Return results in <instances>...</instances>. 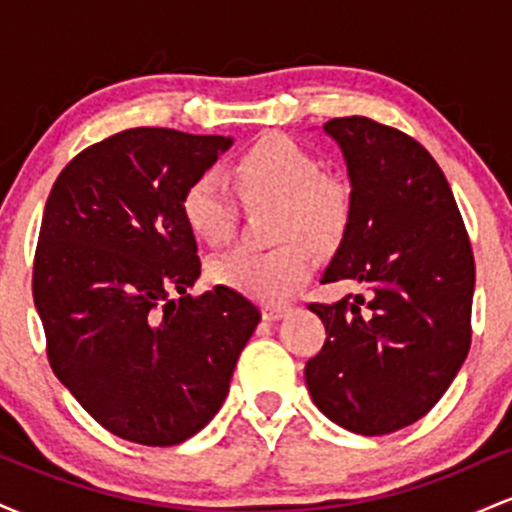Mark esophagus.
I'll return each mask as SVG.
<instances>
[{"label": "esophagus", "instance_id": "obj_1", "mask_svg": "<svg viewBox=\"0 0 512 512\" xmlns=\"http://www.w3.org/2000/svg\"><path fill=\"white\" fill-rule=\"evenodd\" d=\"M291 305L289 303H267L262 308V317L267 322H274V320H281V317H286L291 313Z\"/></svg>", "mask_w": 512, "mask_h": 512}]
</instances>
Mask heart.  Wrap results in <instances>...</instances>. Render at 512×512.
<instances>
[{"label": "heart", "mask_w": 512, "mask_h": 512, "mask_svg": "<svg viewBox=\"0 0 512 512\" xmlns=\"http://www.w3.org/2000/svg\"><path fill=\"white\" fill-rule=\"evenodd\" d=\"M231 180L245 204L274 202V238L269 250L238 248L211 264V279L255 301L289 298L313 274L315 250H334L351 219V190L325 173L313 151L284 134H267L231 163ZM180 214L202 243L226 245L233 236L238 207L219 175L199 173L180 197Z\"/></svg>", "instance_id": "1"}]
</instances>
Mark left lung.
Instances as JSON below:
<instances>
[{"mask_svg":"<svg viewBox=\"0 0 512 512\" xmlns=\"http://www.w3.org/2000/svg\"><path fill=\"white\" fill-rule=\"evenodd\" d=\"M351 219L322 284L366 289L310 303L325 325L305 363L315 407L346 431L385 436L445 395L472 344L474 255L443 170L409 134L368 117H334Z\"/></svg>","mask_w":512,"mask_h":512,"instance_id":"obj_1","label":"left lung"}]
</instances>
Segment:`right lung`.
Returning <instances> with one entry per match:
<instances>
[{
  "label": "right lung",
  "instance_id": "1",
  "mask_svg": "<svg viewBox=\"0 0 512 512\" xmlns=\"http://www.w3.org/2000/svg\"><path fill=\"white\" fill-rule=\"evenodd\" d=\"M231 144L125 129L74 156L45 204L33 301L48 361L98 424L132 443L166 448L202 431L262 317L226 286L187 293L202 264L182 190Z\"/></svg>",
  "mask_w": 512,
  "mask_h": 512
}]
</instances>
